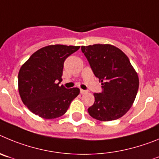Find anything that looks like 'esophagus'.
<instances>
[{"label":"esophagus","mask_w":159,"mask_h":159,"mask_svg":"<svg viewBox=\"0 0 159 159\" xmlns=\"http://www.w3.org/2000/svg\"><path fill=\"white\" fill-rule=\"evenodd\" d=\"M86 90H84V89H80V93H81V94H84V93H86Z\"/></svg>","instance_id":"1"}]
</instances>
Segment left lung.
Here are the masks:
<instances>
[{
  "label": "left lung",
  "mask_w": 159,
  "mask_h": 159,
  "mask_svg": "<svg viewBox=\"0 0 159 159\" xmlns=\"http://www.w3.org/2000/svg\"><path fill=\"white\" fill-rule=\"evenodd\" d=\"M81 51L102 85V92L93 94L95 101L89 114L101 121L122 117L131 108L139 89L138 74L129 58L110 44L82 46Z\"/></svg>",
  "instance_id": "1"
}]
</instances>
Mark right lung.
Segmentation results:
<instances>
[{
    "mask_svg": "<svg viewBox=\"0 0 159 159\" xmlns=\"http://www.w3.org/2000/svg\"><path fill=\"white\" fill-rule=\"evenodd\" d=\"M78 46L50 45L35 51L21 66L18 74L20 96L28 109L44 119H55L66 112L78 88L59 86L66 58Z\"/></svg>",
    "mask_w": 159,
    "mask_h": 159,
    "instance_id": "add662e5",
    "label": "right lung"
}]
</instances>
